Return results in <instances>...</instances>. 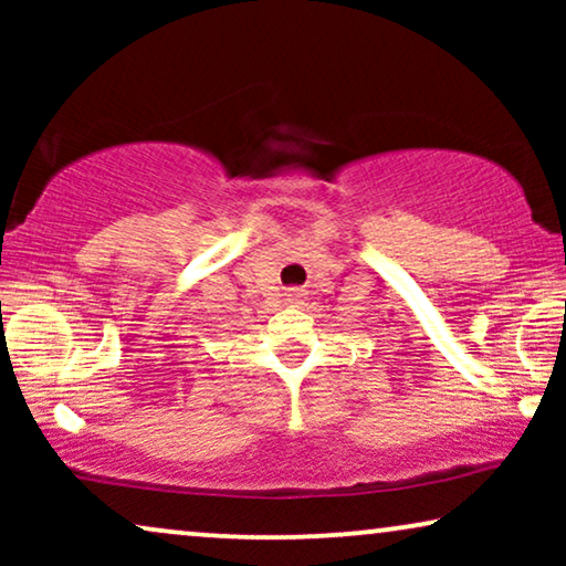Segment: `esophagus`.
Masks as SVG:
<instances>
[{
	"label": "esophagus",
	"instance_id": "esophagus-1",
	"mask_svg": "<svg viewBox=\"0 0 566 566\" xmlns=\"http://www.w3.org/2000/svg\"><path fill=\"white\" fill-rule=\"evenodd\" d=\"M304 298H306V293L298 291V289H291L289 293H285V304H289V306H301V304H304Z\"/></svg>",
	"mask_w": 566,
	"mask_h": 566
}]
</instances>
